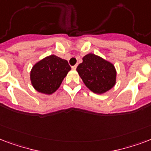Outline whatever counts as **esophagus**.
I'll return each instance as SVG.
<instances>
[{
  "mask_svg": "<svg viewBox=\"0 0 151 151\" xmlns=\"http://www.w3.org/2000/svg\"><path fill=\"white\" fill-rule=\"evenodd\" d=\"M76 68H77V65L72 66V69H73V70H76Z\"/></svg>",
  "mask_w": 151,
  "mask_h": 151,
  "instance_id": "esophagus-1",
  "label": "esophagus"
}]
</instances>
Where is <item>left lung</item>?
<instances>
[{
    "instance_id": "obj_1",
    "label": "left lung",
    "mask_w": 151,
    "mask_h": 151,
    "mask_svg": "<svg viewBox=\"0 0 151 151\" xmlns=\"http://www.w3.org/2000/svg\"><path fill=\"white\" fill-rule=\"evenodd\" d=\"M82 59L77 71L88 88L96 94H103L114 86L117 72L111 63L92 53Z\"/></svg>"
}]
</instances>
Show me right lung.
I'll return each instance as SVG.
<instances>
[{
  "instance_id": "1",
  "label": "right lung",
  "mask_w": 151,
  "mask_h": 151,
  "mask_svg": "<svg viewBox=\"0 0 151 151\" xmlns=\"http://www.w3.org/2000/svg\"><path fill=\"white\" fill-rule=\"evenodd\" d=\"M70 70L66 59L51 55L33 66L30 71L31 84L37 92L51 95L59 88Z\"/></svg>"
}]
</instances>
